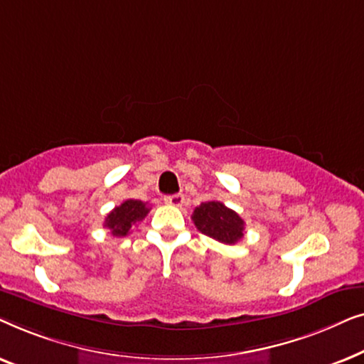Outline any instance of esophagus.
<instances>
[{"instance_id":"esophagus-1","label":"esophagus","mask_w":364,"mask_h":364,"mask_svg":"<svg viewBox=\"0 0 364 364\" xmlns=\"http://www.w3.org/2000/svg\"><path fill=\"white\" fill-rule=\"evenodd\" d=\"M164 202H166L167 205L182 207L183 202H186V197H183L182 193H173V196H167L166 198H164Z\"/></svg>"}]
</instances>
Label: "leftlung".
Here are the masks:
<instances>
[{"mask_svg":"<svg viewBox=\"0 0 364 364\" xmlns=\"http://www.w3.org/2000/svg\"><path fill=\"white\" fill-rule=\"evenodd\" d=\"M192 220L198 232L227 245H233L243 238L245 230L242 217L218 200L202 202L193 210Z\"/></svg>","mask_w":364,"mask_h":364,"instance_id":"8db88e82","label":"left lung"}]
</instances>
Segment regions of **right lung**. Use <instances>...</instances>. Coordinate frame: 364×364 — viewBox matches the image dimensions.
Instances as JSON below:
<instances>
[{
  "label": "right lung",
  "instance_id": "add662e5",
  "mask_svg": "<svg viewBox=\"0 0 364 364\" xmlns=\"http://www.w3.org/2000/svg\"><path fill=\"white\" fill-rule=\"evenodd\" d=\"M151 208L147 203L141 200H134V198H127L121 205L109 212L104 222V227H107L114 237H126L131 232L132 225L141 222L144 217L147 215Z\"/></svg>",
  "mask_w": 364,
  "mask_h": 364
}]
</instances>
